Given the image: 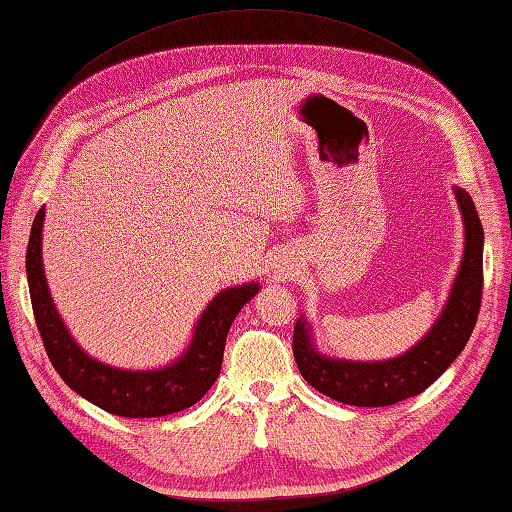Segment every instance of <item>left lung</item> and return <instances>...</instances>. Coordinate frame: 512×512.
Wrapping results in <instances>:
<instances>
[{"mask_svg":"<svg viewBox=\"0 0 512 512\" xmlns=\"http://www.w3.org/2000/svg\"><path fill=\"white\" fill-rule=\"evenodd\" d=\"M464 221V254L448 298L431 329L411 349L389 360H344L320 353L311 322L294 327V358L311 387L331 400L353 406H389L422 393L451 367L471 338L482 300L484 229L473 198L453 187Z\"/></svg>","mask_w":512,"mask_h":512,"instance_id":"left-lung-1","label":"left lung"}]
</instances>
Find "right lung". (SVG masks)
Returning a JSON list of instances; mask_svg holds the SVG:
<instances>
[{
  "mask_svg": "<svg viewBox=\"0 0 512 512\" xmlns=\"http://www.w3.org/2000/svg\"><path fill=\"white\" fill-rule=\"evenodd\" d=\"M44 216L46 207H41L30 229L26 276L37 329L61 380L81 398L121 417H161L179 413L201 400L221 373L229 327L238 311L258 294L260 283L218 291L196 320L190 344L174 362L159 369L112 367L83 351L59 316L41 260Z\"/></svg>",
  "mask_w": 512,
  "mask_h": 512,
  "instance_id": "1",
  "label": "right lung"
}]
</instances>
